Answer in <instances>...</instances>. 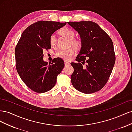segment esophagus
<instances>
[{
    "mask_svg": "<svg viewBox=\"0 0 132 132\" xmlns=\"http://www.w3.org/2000/svg\"><path fill=\"white\" fill-rule=\"evenodd\" d=\"M64 64H65V65H69V64H70V63L69 62H67V61H64Z\"/></svg>",
    "mask_w": 132,
    "mask_h": 132,
    "instance_id": "1",
    "label": "esophagus"
}]
</instances>
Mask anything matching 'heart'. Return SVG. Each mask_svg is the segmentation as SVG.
<instances>
[{
	"label": "heart",
	"mask_w": 132,
	"mask_h": 132,
	"mask_svg": "<svg viewBox=\"0 0 132 132\" xmlns=\"http://www.w3.org/2000/svg\"><path fill=\"white\" fill-rule=\"evenodd\" d=\"M59 34L63 37L67 38L70 42V45L74 47H79L81 45L80 41L79 39H74L75 32L71 29L67 27H64L59 31ZM57 38L55 35H52L50 38V43L51 46H54L56 44ZM75 51L71 48L64 50H60L57 53V56L65 60H69L74 54Z\"/></svg>",
	"instance_id": "heart-1"
}]
</instances>
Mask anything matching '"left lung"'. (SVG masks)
I'll use <instances>...</instances> for the list:
<instances>
[{
    "label": "left lung",
    "instance_id": "left-lung-1",
    "mask_svg": "<svg viewBox=\"0 0 132 132\" xmlns=\"http://www.w3.org/2000/svg\"><path fill=\"white\" fill-rule=\"evenodd\" d=\"M68 23L78 32L81 43L80 51L76 58L78 63H71L74 68L71 75V84L81 93H95L105 85L114 67L116 57L112 41L94 22ZM85 62L87 65L83 68Z\"/></svg>",
    "mask_w": 132,
    "mask_h": 132
}]
</instances>
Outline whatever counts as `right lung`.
I'll return each instance as SVG.
<instances>
[{"instance_id":"add662e5","label":"right lung","mask_w":132,"mask_h":132,"mask_svg":"<svg viewBox=\"0 0 132 132\" xmlns=\"http://www.w3.org/2000/svg\"><path fill=\"white\" fill-rule=\"evenodd\" d=\"M67 22L39 21L23 32L15 48L16 68L22 80L29 88L38 93L51 90L64 67L61 58L49 64L43 61V51L51 49V36Z\"/></svg>"}]
</instances>
